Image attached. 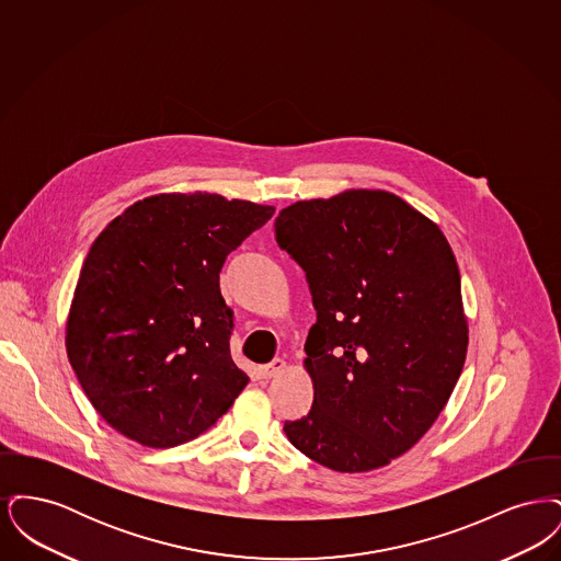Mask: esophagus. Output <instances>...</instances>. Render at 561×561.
Masks as SVG:
<instances>
[{
    "label": "esophagus",
    "mask_w": 561,
    "mask_h": 561,
    "mask_svg": "<svg viewBox=\"0 0 561 561\" xmlns=\"http://www.w3.org/2000/svg\"><path fill=\"white\" fill-rule=\"evenodd\" d=\"M286 370V362L282 359V357H275L273 362H268L265 366H261V376L263 378H275V376H279V374Z\"/></svg>",
    "instance_id": "34e87169"
}]
</instances>
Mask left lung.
Here are the masks:
<instances>
[{"instance_id":"1","label":"left lung","mask_w":561,"mask_h":561,"mask_svg":"<svg viewBox=\"0 0 561 561\" xmlns=\"http://www.w3.org/2000/svg\"><path fill=\"white\" fill-rule=\"evenodd\" d=\"M275 240L305 268L318 311L302 362L313 405L284 431L332 471L380 469L427 433L465 366L453 248L382 188L294 202L275 218Z\"/></svg>"}]
</instances>
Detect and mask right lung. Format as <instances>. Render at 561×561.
<instances>
[{
    "mask_svg": "<svg viewBox=\"0 0 561 561\" xmlns=\"http://www.w3.org/2000/svg\"><path fill=\"white\" fill-rule=\"evenodd\" d=\"M273 206L218 193L134 202L94 240L65 328L94 410L147 448L195 439L248 385L229 351L233 313L218 273Z\"/></svg>",
    "mask_w": 561,
    "mask_h": 561,
    "instance_id": "obj_1",
    "label": "right lung"
}]
</instances>
